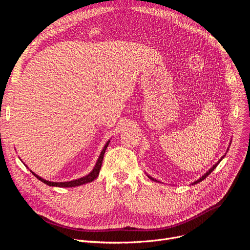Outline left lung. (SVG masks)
Segmentation results:
<instances>
[{"label": "left lung", "mask_w": 250, "mask_h": 250, "mask_svg": "<svg viewBox=\"0 0 250 250\" xmlns=\"http://www.w3.org/2000/svg\"><path fill=\"white\" fill-rule=\"evenodd\" d=\"M223 158H224V156H223V157H222V158H221V159H220V160H219V161H218V162H217V163H216V164H215V165H214V166H213V167H212L211 169H209V170H208V172H207L206 174H204V175H203V176H202V177H201L200 179H198V180H196V181H194V182L192 183V185H195V183H199V182H201L202 180H204L205 178H207V176H208V174H209V173H211V172H213V170H214V169H215V168H216V167H217V166L219 165V163L221 162V160H222ZM148 177H149V178H150L151 180H153V181H158V180H156L155 178H153V177H151V176H149V175H148ZM158 182H159V181H158Z\"/></svg>", "instance_id": "8db88e82"}]
</instances>
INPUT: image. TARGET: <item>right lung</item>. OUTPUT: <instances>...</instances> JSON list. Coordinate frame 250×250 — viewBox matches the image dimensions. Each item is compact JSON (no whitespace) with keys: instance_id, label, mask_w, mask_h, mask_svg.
Listing matches in <instances>:
<instances>
[{"instance_id":"add662e5","label":"right lung","mask_w":250,"mask_h":250,"mask_svg":"<svg viewBox=\"0 0 250 250\" xmlns=\"http://www.w3.org/2000/svg\"><path fill=\"white\" fill-rule=\"evenodd\" d=\"M109 142H110V141H108L106 144H105V146H104L103 150L101 151V154H100V156H99V158H98V160H97V162H96V165H95V167L93 168V170H92V171H91L88 175H86V176H84V177H81V178L76 179V180H72V181H67V182H52V181H47V180L42 178L41 176L36 175V174H35L34 172H32V171H31V173H32L36 178H38L41 181L44 182L45 185H47V186H49V187L75 188V187H79V186L85 185V183L93 181V180L96 179V177L99 175V171H100V169H101V165H102V161H103L104 153H105V150H106V148L108 147Z\"/></svg>"}]
</instances>
